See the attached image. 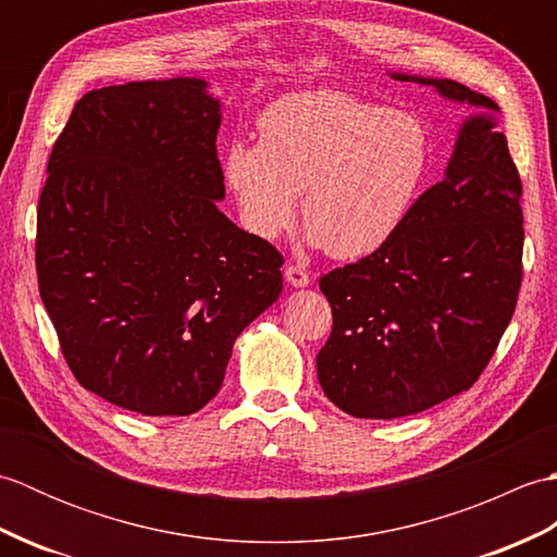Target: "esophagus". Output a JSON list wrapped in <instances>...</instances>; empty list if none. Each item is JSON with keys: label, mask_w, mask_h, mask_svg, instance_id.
<instances>
[{"label": "esophagus", "mask_w": 557, "mask_h": 557, "mask_svg": "<svg viewBox=\"0 0 557 557\" xmlns=\"http://www.w3.org/2000/svg\"><path fill=\"white\" fill-rule=\"evenodd\" d=\"M285 277H287V282H289L292 287H306V285H311V275H309V272H306L301 265H287Z\"/></svg>", "instance_id": "obj_1"}]
</instances>
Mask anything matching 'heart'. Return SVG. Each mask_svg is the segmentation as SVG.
Here are the masks:
<instances>
[{
	"label": "heart",
	"instance_id": "heart-1",
	"mask_svg": "<svg viewBox=\"0 0 557 557\" xmlns=\"http://www.w3.org/2000/svg\"><path fill=\"white\" fill-rule=\"evenodd\" d=\"M258 146L232 144L224 176L246 230L275 239L301 215L309 239L342 260L375 253L417 206L431 138L417 114L345 90H304L258 116Z\"/></svg>",
	"mask_w": 557,
	"mask_h": 557
}]
</instances>
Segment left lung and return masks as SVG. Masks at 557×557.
Segmentation results:
<instances>
[{
  "label": "left lung",
  "instance_id": "obj_1",
  "mask_svg": "<svg viewBox=\"0 0 557 557\" xmlns=\"http://www.w3.org/2000/svg\"><path fill=\"white\" fill-rule=\"evenodd\" d=\"M486 110L461 124L445 180L375 253L330 270L333 333L318 383L357 419L411 417L479 381L522 285V180L491 98L449 78L389 74Z\"/></svg>",
  "mask_w": 557,
  "mask_h": 557
}]
</instances>
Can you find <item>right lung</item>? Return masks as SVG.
Here are the masks:
<instances>
[{
    "mask_svg": "<svg viewBox=\"0 0 557 557\" xmlns=\"http://www.w3.org/2000/svg\"><path fill=\"white\" fill-rule=\"evenodd\" d=\"M220 100L200 78L90 90L47 162L35 268L76 381L146 417L218 395L285 258L220 212Z\"/></svg>",
    "mask_w": 557,
    "mask_h": 557,
    "instance_id": "1",
    "label": "right lung"
}]
</instances>
